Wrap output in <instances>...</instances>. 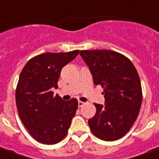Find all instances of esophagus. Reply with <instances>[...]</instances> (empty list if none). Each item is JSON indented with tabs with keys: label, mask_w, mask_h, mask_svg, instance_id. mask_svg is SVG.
<instances>
[{
	"label": "esophagus",
	"mask_w": 159,
	"mask_h": 159,
	"mask_svg": "<svg viewBox=\"0 0 159 159\" xmlns=\"http://www.w3.org/2000/svg\"><path fill=\"white\" fill-rule=\"evenodd\" d=\"M84 102H81V101H78V107H82L83 106V105H84Z\"/></svg>",
	"instance_id": "esophagus-1"
}]
</instances>
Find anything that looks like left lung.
Returning <instances> with one entry per match:
<instances>
[{
    "label": "left lung",
    "mask_w": 159,
    "mask_h": 159,
    "mask_svg": "<svg viewBox=\"0 0 159 159\" xmlns=\"http://www.w3.org/2000/svg\"><path fill=\"white\" fill-rule=\"evenodd\" d=\"M80 55L89 66L95 85L103 88L105 105L94 103L95 116L88 120L92 133L104 141H115L130 130L141 107L139 73L128 57L109 50H84Z\"/></svg>",
    "instance_id": "1"
}]
</instances>
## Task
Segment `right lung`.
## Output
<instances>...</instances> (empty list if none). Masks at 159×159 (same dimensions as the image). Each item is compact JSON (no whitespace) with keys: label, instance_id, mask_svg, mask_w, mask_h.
<instances>
[{"label":"right lung","instance_id":"1","mask_svg":"<svg viewBox=\"0 0 159 159\" xmlns=\"http://www.w3.org/2000/svg\"><path fill=\"white\" fill-rule=\"evenodd\" d=\"M79 50L46 52L27 61L21 70L16 89V102L23 125L34 139L43 144H55L66 137L78 102L64 101L54 95L61 68L74 59Z\"/></svg>","mask_w":159,"mask_h":159}]
</instances>
